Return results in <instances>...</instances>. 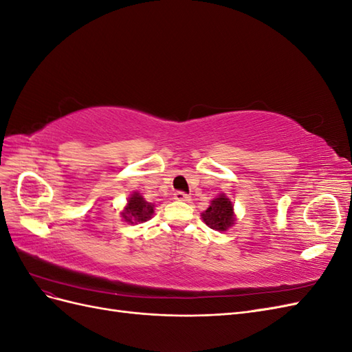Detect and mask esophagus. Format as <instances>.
Masks as SVG:
<instances>
[{"label": "esophagus", "instance_id": "obj_1", "mask_svg": "<svg viewBox=\"0 0 352 352\" xmlns=\"http://www.w3.org/2000/svg\"><path fill=\"white\" fill-rule=\"evenodd\" d=\"M175 199H177V201H189L190 199V197L188 195V194H185V192H176L175 194Z\"/></svg>", "mask_w": 352, "mask_h": 352}]
</instances>
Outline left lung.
Masks as SVG:
<instances>
[{
	"instance_id": "8db88e82",
	"label": "left lung",
	"mask_w": 352,
	"mask_h": 352,
	"mask_svg": "<svg viewBox=\"0 0 352 352\" xmlns=\"http://www.w3.org/2000/svg\"><path fill=\"white\" fill-rule=\"evenodd\" d=\"M201 219L204 220L210 229L219 232H226L233 225H236L238 220L233 202L225 192L219 194L210 202L208 208L204 212H201Z\"/></svg>"
}]
</instances>
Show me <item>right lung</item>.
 Here are the masks:
<instances>
[{
	"mask_svg": "<svg viewBox=\"0 0 352 352\" xmlns=\"http://www.w3.org/2000/svg\"><path fill=\"white\" fill-rule=\"evenodd\" d=\"M154 204L145 201V198L135 190L127 198L126 206L120 211V217L127 225H138V223H145L150 220L154 214Z\"/></svg>",
	"mask_w": 352,
	"mask_h": 352,
	"instance_id": "obj_1",
	"label": "right lung"
}]
</instances>
